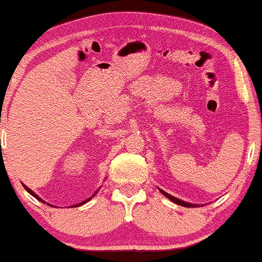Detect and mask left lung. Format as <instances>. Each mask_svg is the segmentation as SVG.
I'll use <instances>...</instances> for the list:
<instances>
[{
  "label": "left lung",
  "mask_w": 262,
  "mask_h": 262,
  "mask_svg": "<svg viewBox=\"0 0 262 262\" xmlns=\"http://www.w3.org/2000/svg\"><path fill=\"white\" fill-rule=\"evenodd\" d=\"M160 191H161V193L164 194V195H165V196H168V198L170 199L171 202H174V203L179 204V206H183V207H194V204H190V203H187V202H183V201H180V199L175 198V196L170 195V194H168V193H166V191H164V190H161V189H160Z\"/></svg>",
  "instance_id": "8db88e82"
}]
</instances>
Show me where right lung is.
I'll return each mask as SVG.
<instances>
[{
    "instance_id": "right-lung-1",
    "label": "right lung",
    "mask_w": 262,
    "mask_h": 262,
    "mask_svg": "<svg viewBox=\"0 0 262 262\" xmlns=\"http://www.w3.org/2000/svg\"><path fill=\"white\" fill-rule=\"evenodd\" d=\"M24 188H25V189H26V190H28V191H29V193H30V194H31V195H34V196H35V198H36V199H37V201H40V202H44V201H42V199H41V198H40V196H37V195H36V194H35V193H34V191H32L31 189H29V188H28V187H26V185H24ZM90 199H91V198H90ZM90 199H87V201H84V202H82V203L77 204V206H82V204H84V203H85V202H88V201H90ZM48 206H50V204H48ZM77 206H74V207H77Z\"/></svg>"
}]
</instances>
